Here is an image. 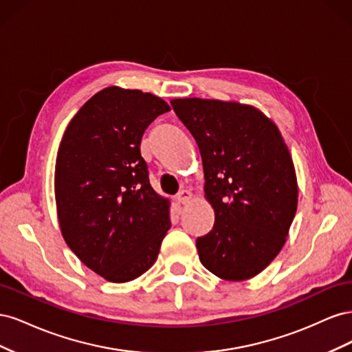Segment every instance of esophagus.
<instances>
[{
	"mask_svg": "<svg viewBox=\"0 0 352 352\" xmlns=\"http://www.w3.org/2000/svg\"><path fill=\"white\" fill-rule=\"evenodd\" d=\"M194 199V194L190 192L189 189H182L180 192L176 195V201L179 202V204H188L189 201Z\"/></svg>",
	"mask_w": 352,
	"mask_h": 352,
	"instance_id": "esophagus-1",
	"label": "esophagus"
}]
</instances>
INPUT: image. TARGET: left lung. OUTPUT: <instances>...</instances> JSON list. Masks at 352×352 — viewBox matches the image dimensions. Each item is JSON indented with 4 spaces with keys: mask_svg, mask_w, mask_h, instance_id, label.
<instances>
[{
    "mask_svg": "<svg viewBox=\"0 0 352 352\" xmlns=\"http://www.w3.org/2000/svg\"><path fill=\"white\" fill-rule=\"evenodd\" d=\"M172 105L198 144L214 210L212 230L197 239L199 261L220 279H251L289 235L298 206L291 153L279 127L254 105L202 98Z\"/></svg>",
    "mask_w": 352,
    "mask_h": 352,
    "instance_id": "left-lung-1",
    "label": "left lung"
}]
</instances>
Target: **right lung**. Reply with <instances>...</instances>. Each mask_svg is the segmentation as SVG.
<instances>
[{
    "mask_svg": "<svg viewBox=\"0 0 352 352\" xmlns=\"http://www.w3.org/2000/svg\"><path fill=\"white\" fill-rule=\"evenodd\" d=\"M168 104L109 87L85 102L63 135L54 192L61 235L102 279L124 283L155 263L170 229V201L150 184L141 140Z\"/></svg>",
    "mask_w": 352,
    "mask_h": 352,
    "instance_id": "add662e5",
    "label": "right lung"
}]
</instances>
